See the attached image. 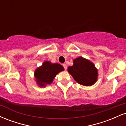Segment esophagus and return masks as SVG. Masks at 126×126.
<instances>
[{
    "mask_svg": "<svg viewBox=\"0 0 126 126\" xmlns=\"http://www.w3.org/2000/svg\"><path fill=\"white\" fill-rule=\"evenodd\" d=\"M63 67H64L65 70H66V69H67V67L66 64H63Z\"/></svg>",
    "mask_w": 126,
    "mask_h": 126,
    "instance_id": "esophagus-1",
    "label": "esophagus"
}]
</instances>
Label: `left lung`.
Instances as JSON below:
<instances>
[{
    "label": "left lung",
    "mask_w": 126,
    "mask_h": 126,
    "mask_svg": "<svg viewBox=\"0 0 126 126\" xmlns=\"http://www.w3.org/2000/svg\"><path fill=\"white\" fill-rule=\"evenodd\" d=\"M67 71L75 81L83 86H91L98 79V70L94 64L82 57L74 59L73 65L68 67Z\"/></svg>",
    "instance_id": "left-lung-1"
}]
</instances>
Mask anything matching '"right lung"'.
<instances>
[{
  "instance_id": "obj_1",
  "label": "right lung",
  "mask_w": 126,
  "mask_h": 126,
  "mask_svg": "<svg viewBox=\"0 0 126 126\" xmlns=\"http://www.w3.org/2000/svg\"><path fill=\"white\" fill-rule=\"evenodd\" d=\"M63 70L64 68L61 64L45 61L42 66L35 70L34 76L38 85L43 88L51 84L56 75Z\"/></svg>"
}]
</instances>
